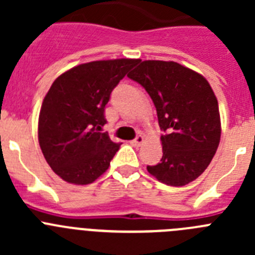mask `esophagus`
<instances>
[{
  "instance_id": "esophagus-1",
  "label": "esophagus",
  "mask_w": 255,
  "mask_h": 255,
  "mask_svg": "<svg viewBox=\"0 0 255 255\" xmlns=\"http://www.w3.org/2000/svg\"><path fill=\"white\" fill-rule=\"evenodd\" d=\"M143 141H144L143 136H141V135H138V136H136V138H135L134 140L131 141V144H132V145H135V147H139V145H140Z\"/></svg>"
}]
</instances>
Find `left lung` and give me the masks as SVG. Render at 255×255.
I'll use <instances>...</instances> for the list:
<instances>
[{"mask_svg":"<svg viewBox=\"0 0 255 255\" xmlns=\"http://www.w3.org/2000/svg\"><path fill=\"white\" fill-rule=\"evenodd\" d=\"M157 110L162 159L148 172L170 186L194 181L211 163L221 138L218 102L207 79L173 61H141L129 74Z\"/></svg>","mask_w":255,"mask_h":255,"instance_id":"1","label":"left lung"}]
</instances>
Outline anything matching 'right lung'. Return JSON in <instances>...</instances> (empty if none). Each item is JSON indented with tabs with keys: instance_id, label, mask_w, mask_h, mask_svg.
Segmentation results:
<instances>
[{
	"instance_id": "1",
	"label": "right lung",
	"mask_w": 255,
	"mask_h": 255,
	"mask_svg": "<svg viewBox=\"0 0 255 255\" xmlns=\"http://www.w3.org/2000/svg\"><path fill=\"white\" fill-rule=\"evenodd\" d=\"M138 60L92 61L67 70L44 97L38 140L49 167L74 185L96 181L121 144L101 132L111 92Z\"/></svg>"
}]
</instances>
